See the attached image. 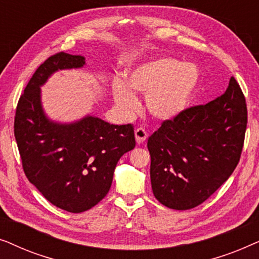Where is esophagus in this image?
<instances>
[{
    "label": "esophagus",
    "mask_w": 259,
    "mask_h": 259,
    "mask_svg": "<svg viewBox=\"0 0 259 259\" xmlns=\"http://www.w3.org/2000/svg\"><path fill=\"white\" fill-rule=\"evenodd\" d=\"M147 136H148L147 132L143 128V127H138V128L136 130V140L139 145L143 144L144 141L146 140Z\"/></svg>",
    "instance_id": "1"
}]
</instances>
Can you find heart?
I'll return each mask as SVG.
<instances>
[{
  "instance_id": "1",
  "label": "heart",
  "mask_w": 259,
  "mask_h": 259,
  "mask_svg": "<svg viewBox=\"0 0 259 259\" xmlns=\"http://www.w3.org/2000/svg\"><path fill=\"white\" fill-rule=\"evenodd\" d=\"M199 84V70L192 63L161 58L144 63L130 73L128 84L121 80L113 84L116 105L126 113L139 108L132 89L146 94L148 112L154 118L168 120L189 107Z\"/></svg>"
}]
</instances>
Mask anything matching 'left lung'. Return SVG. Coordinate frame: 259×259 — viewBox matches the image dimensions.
Returning a JSON list of instances; mask_svg holds the SVG:
<instances>
[{
  "mask_svg": "<svg viewBox=\"0 0 259 259\" xmlns=\"http://www.w3.org/2000/svg\"><path fill=\"white\" fill-rule=\"evenodd\" d=\"M246 123L245 97L233 76L221 97L164 120L147 141L159 203L189 210L212 196L238 165Z\"/></svg>",
  "mask_w": 259,
  "mask_h": 259,
  "instance_id": "8db88e82",
  "label": "left lung"
}]
</instances>
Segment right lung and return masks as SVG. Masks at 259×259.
I'll list each match as a JSON object with an SVG mask.
<instances>
[{
    "label": "right lung",
    "mask_w": 259,
    "mask_h": 259,
    "mask_svg": "<svg viewBox=\"0 0 259 259\" xmlns=\"http://www.w3.org/2000/svg\"><path fill=\"white\" fill-rule=\"evenodd\" d=\"M83 65L80 55L60 52L49 56L24 88L14 121L24 175L46 199L72 213L90 210L104 199L119 159L136 147L132 123L112 125L87 116L59 125L45 116L41 84L58 69Z\"/></svg>",
    "instance_id": "1"
}]
</instances>
